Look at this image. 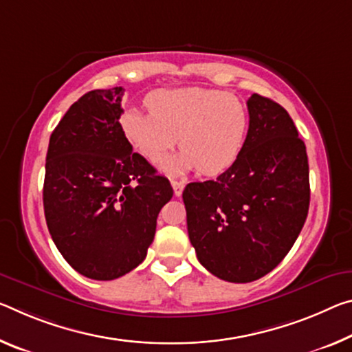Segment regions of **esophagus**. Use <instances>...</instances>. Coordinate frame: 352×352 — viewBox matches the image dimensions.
I'll return each mask as SVG.
<instances>
[{"instance_id":"1","label":"esophagus","mask_w":352,"mask_h":352,"mask_svg":"<svg viewBox=\"0 0 352 352\" xmlns=\"http://www.w3.org/2000/svg\"><path fill=\"white\" fill-rule=\"evenodd\" d=\"M170 185L172 188H174V194L177 197L182 196L183 189H185V183H183L182 180H170Z\"/></svg>"}]
</instances>
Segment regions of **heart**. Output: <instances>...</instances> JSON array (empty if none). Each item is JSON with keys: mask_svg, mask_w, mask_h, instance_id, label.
<instances>
[{"mask_svg": "<svg viewBox=\"0 0 352 352\" xmlns=\"http://www.w3.org/2000/svg\"><path fill=\"white\" fill-rule=\"evenodd\" d=\"M147 106L148 113L126 111L122 128L148 161H158L180 144V155L163 164L169 174L197 167L204 175L222 174L238 160L246 142V106L224 91L161 89L150 94Z\"/></svg>", "mask_w": 352, "mask_h": 352, "instance_id": "1", "label": "heart"}]
</instances>
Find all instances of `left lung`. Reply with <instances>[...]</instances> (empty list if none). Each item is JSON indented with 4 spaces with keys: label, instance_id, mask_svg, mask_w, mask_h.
I'll use <instances>...</instances> for the list:
<instances>
[{
    "label": "left lung",
    "instance_id": "left-lung-1",
    "mask_svg": "<svg viewBox=\"0 0 352 352\" xmlns=\"http://www.w3.org/2000/svg\"><path fill=\"white\" fill-rule=\"evenodd\" d=\"M249 130L238 160L216 180L183 191L188 235L211 274L233 283L266 276L293 248L309 213L305 144L271 98L248 100Z\"/></svg>",
    "mask_w": 352,
    "mask_h": 352
}]
</instances>
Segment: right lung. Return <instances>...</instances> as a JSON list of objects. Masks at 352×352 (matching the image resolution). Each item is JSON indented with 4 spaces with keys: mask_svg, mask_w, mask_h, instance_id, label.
<instances>
[{
    "mask_svg": "<svg viewBox=\"0 0 352 352\" xmlns=\"http://www.w3.org/2000/svg\"><path fill=\"white\" fill-rule=\"evenodd\" d=\"M124 89H97L70 106L50 138L43 210L56 248L75 271L113 280L141 265L156 217L174 196L120 125Z\"/></svg>",
    "mask_w": 352,
    "mask_h": 352,
    "instance_id": "obj_1",
    "label": "right lung"
}]
</instances>
